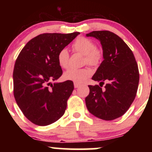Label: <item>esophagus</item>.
<instances>
[{
	"instance_id": "esophagus-1",
	"label": "esophagus",
	"mask_w": 152,
	"mask_h": 152,
	"mask_svg": "<svg viewBox=\"0 0 152 152\" xmlns=\"http://www.w3.org/2000/svg\"><path fill=\"white\" fill-rule=\"evenodd\" d=\"M79 86H80V84H78V83H74V87H75V88H78Z\"/></svg>"
}]
</instances>
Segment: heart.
Masks as SVG:
<instances>
[{"instance_id":"1","label":"heart","mask_w":152,"mask_h":152,"mask_svg":"<svg viewBox=\"0 0 152 152\" xmlns=\"http://www.w3.org/2000/svg\"><path fill=\"white\" fill-rule=\"evenodd\" d=\"M73 50L84 55L83 63L90 66H98L102 61L103 52L100 48L96 47V43L90 38L78 37L72 45ZM57 61L60 67L67 69L69 66V53L66 48H62L57 55ZM92 75L91 69H71L64 74V78L67 81L76 83H83Z\"/></svg>"}]
</instances>
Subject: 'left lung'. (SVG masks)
<instances>
[{
	"label": "left lung",
	"mask_w": 152,
	"mask_h": 152,
	"mask_svg": "<svg viewBox=\"0 0 152 152\" xmlns=\"http://www.w3.org/2000/svg\"><path fill=\"white\" fill-rule=\"evenodd\" d=\"M86 36L101 42L104 61L92 79L100 86L89 85L86 97L88 111L106 121L123 116L133 103L138 89L139 73L133 52L119 36L109 31H95ZM104 81L107 82L102 88Z\"/></svg>",
	"instance_id": "8db88e82"
}]
</instances>
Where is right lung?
Here are the masks:
<instances>
[{"label": "right lung", "instance_id": "right-lung-1", "mask_svg": "<svg viewBox=\"0 0 152 152\" xmlns=\"http://www.w3.org/2000/svg\"><path fill=\"white\" fill-rule=\"evenodd\" d=\"M79 32L43 34L30 40L15 61L13 94L17 104L29 121L47 126L65 113L74 91L73 81L50 83L61 76L57 55Z\"/></svg>", "mask_w": 152, "mask_h": 152}]
</instances>
